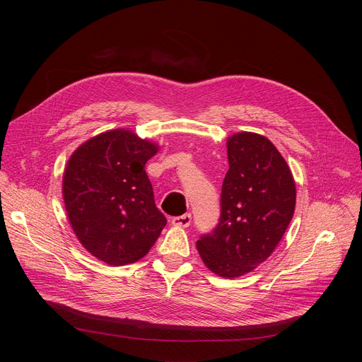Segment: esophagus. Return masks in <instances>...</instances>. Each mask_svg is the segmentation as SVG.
<instances>
[{"label":"esophagus","mask_w":362,"mask_h":362,"mask_svg":"<svg viewBox=\"0 0 362 362\" xmlns=\"http://www.w3.org/2000/svg\"><path fill=\"white\" fill-rule=\"evenodd\" d=\"M192 222V215L190 214H185V215H180V216H175L172 219V223L175 226H182V228H187Z\"/></svg>","instance_id":"obj_1"}]
</instances>
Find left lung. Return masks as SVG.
<instances>
[{
	"instance_id": "8db88e82",
	"label": "left lung",
	"mask_w": 362,
	"mask_h": 362,
	"mask_svg": "<svg viewBox=\"0 0 362 362\" xmlns=\"http://www.w3.org/2000/svg\"><path fill=\"white\" fill-rule=\"evenodd\" d=\"M228 160L219 223L196 247L212 272L236 278L271 256L293 216L296 189L285 159L261 134L229 137Z\"/></svg>"
}]
</instances>
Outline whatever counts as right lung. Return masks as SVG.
<instances>
[{
    "mask_svg": "<svg viewBox=\"0 0 362 362\" xmlns=\"http://www.w3.org/2000/svg\"><path fill=\"white\" fill-rule=\"evenodd\" d=\"M158 150L117 129L87 140L71 154L63 177L66 211L78 240L97 259L115 267L133 264L166 226L144 170Z\"/></svg>",
    "mask_w": 362,
    "mask_h": 362,
    "instance_id": "right-lung-1",
    "label": "right lung"
}]
</instances>
